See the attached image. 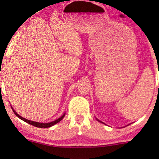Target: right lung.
I'll return each instance as SVG.
<instances>
[{
	"label": "right lung",
	"mask_w": 159,
	"mask_h": 159,
	"mask_svg": "<svg viewBox=\"0 0 159 159\" xmlns=\"http://www.w3.org/2000/svg\"><path fill=\"white\" fill-rule=\"evenodd\" d=\"M12 111H13L14 114H15L16 116H18V117H19L21 120H24V121L26 122V123H27L30 124V125H34V126H36V127H38V128H44V129H45V128L51 127V126H52V125H54V124L59 123L60 121H61V120H63V118L64 117V116H65V114H64L63 115V116H61V117L58 118L57 120H54V121H53V122H51V123H36V122H34V121H30V120L25 119V118H24V117H22V116H20V115L18 114L16 112V111L14 110L13 108H12Z\"/></svg>",
	"instance_id": "1"
}]
</instances>
